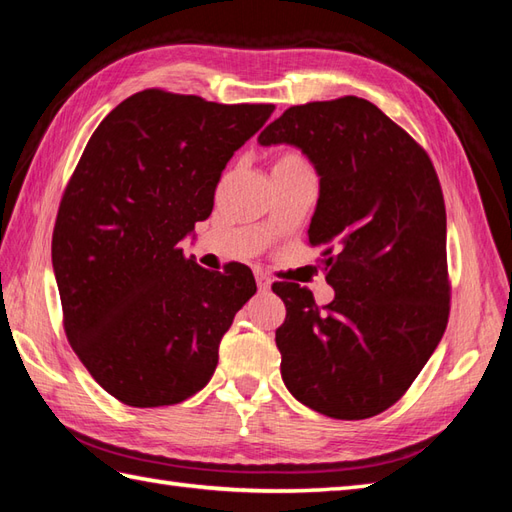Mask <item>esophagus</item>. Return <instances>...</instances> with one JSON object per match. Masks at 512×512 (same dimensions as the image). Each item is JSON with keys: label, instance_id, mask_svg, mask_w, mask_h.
I'll return each instance as SVG.
<instances>
[{"label": "esophagus", "instance_id": "34e87169", "mask_svg": "<svg viewBox=\"0 0 512 512\" xmlns=\"http://www.w3.org/2000/svg\"><path fill=\"white\" fill-rule=\"evenodd\" d=\"M255 281H257L259 290H268L270 284H273V281H270V277L264 273V270H255Z\"/></svg>", "mask_w": 512, "mask_h": 512}]
</instances>
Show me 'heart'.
<instances>
[{
    "mask_svg": "<svg viewBox=\"0 0 512 512\" xmlns=\"http://www.w3.org/2000/svg\"><path fill=\"white\" fill-rule=\"evenodd\" d=\"M275 165H306V162H303V158L297 154H286V156H281Z\"/></svg>",
    "mask_w": 512,
    "mask_h": 512,
    "instance_id": "heart-1",
    "label": "heart"
}]
</instances>
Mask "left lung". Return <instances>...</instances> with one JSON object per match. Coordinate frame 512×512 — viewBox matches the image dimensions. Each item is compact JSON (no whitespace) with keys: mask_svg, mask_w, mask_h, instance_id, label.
Returning a JSON list of instances; mask_svg holds the SVG:
<instances>
[{"mask_svg":"<svg viewBox=\"0 0 512 512\" xmlns=\"http://www.w3.org/2000/svg\"><path fill=\"white\" fill-rule=\"evenodd\" d=\"M259 145L299 147L319 173L308 237L323 248L317 306L275 284L281 378L303 405L336 420L389 409L416 380L449 321L447 211L438 173L416 140L358 96L295 105Z\"/></svg>","mask_w":512,"mask_h":512,"instance_id":"obj_1","label":"left lung"}]
</instances>
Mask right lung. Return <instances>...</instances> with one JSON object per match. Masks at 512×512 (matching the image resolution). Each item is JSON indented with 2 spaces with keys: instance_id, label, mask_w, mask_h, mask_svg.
Masks as SVG:
<instances>
[{
  "instance_id": "right-lung-1",
  "label": "right lung",
  "mask_w": 512,
  "mask_h": 512,
  "mask_svg": "<svg viewBox=\"0 0 512 512\" xmlns=\"http://www.w3.org/2000/svg\"><path fill=\"white\" fill-rule=\"evenodd\" d=\"M273 110L143 90L103 118L65 187L52 233L65 334L129 407L198 394L255 295L250 268L213 273L180 242L211 215L226 162Z\"/></svg>"
}]
</instances>
